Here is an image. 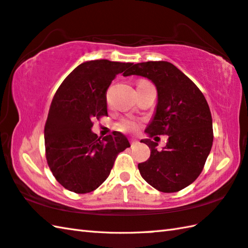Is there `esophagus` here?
<instances>
[{
  "label": "esophagus",
  "instance_id": "esophagus-1",
  "mask_svg": "<svg viewBox=\"0 0 248 248\" xmlns=\"http://www.w3.org/2000/svg\"><path fill=\"white\" fill-rule=\"evenodd\" d=\"M129 142H130L131 145H135V144L138 143V140L136 138H131V139H129Z\"/></svg>",
  "mask_w": 248,
  "mask_h": 248
}]
</instances>
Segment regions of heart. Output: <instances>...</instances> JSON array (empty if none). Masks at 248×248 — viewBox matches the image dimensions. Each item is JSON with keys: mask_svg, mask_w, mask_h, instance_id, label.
<instances>
[{"mask_svg": "<svg viewBox=\"0 0 248 248\" xmlns=\"http://www.w3.org/2000/svg\"><path fill=\"white\" fill-rule=\"evenodd\" d=\"M148 82L145 80H140L138 84ZM140 127V124L137 120L135 119H123L121 120L120 122L117 124V129L120 131H123V133H135L137 131Z\"/></svg>", "mask_w": 248, "mask_h": 248, "instance_id": "1", "label": "heart"}]
</instances>
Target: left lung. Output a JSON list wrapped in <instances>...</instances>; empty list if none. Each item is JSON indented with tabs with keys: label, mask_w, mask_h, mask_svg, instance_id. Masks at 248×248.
Instances as JSON below:
<instances>
[{
	"label": "left lung",
	"mask_w": 248,
	"mask_h": 248,
	"mask_svg": "<svg viewBox=\"0 0 248 248\" xmlns=\"http://www.w3.org/2000/svg\"><path fill=\"white\" fill-rule=\"evenodd\" d=\"M138 75L150 79L157 89L158 103L153 121L145 129L152 138L169 136L158 151L151 139L149 159L138 165L142 178L163 193H175L198 178L213 143V126L208 102L191 80L166 61L133 65L123 76Z\"/></svg>",
	"instance_id": "left-lung-1"
}]
</instances>
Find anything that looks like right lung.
Returning a JSON list of instances; mask_svg holds the SVG:
<instances>
[{
    "mask_svg": "<svg viewBox=\"0 0 248 248\" xmlns=\"http://www.w3.org/2000/svg\"><path fill=\"white\" fill-rule=\"evenodd\" d=\"M131 65L89 61L55 92L45 124V148L49 168L64 188L76 194L95 190L109 176L118 154L130 146L121 133L100 140L91 128L95 119L108 115L106 94L112 80Z\"/></svg>",
    "mask_w": 248,
    "mask_h": 248,
    "instance_id": "right-lung-1",
    "label": "right lung"
}]
</instances>
